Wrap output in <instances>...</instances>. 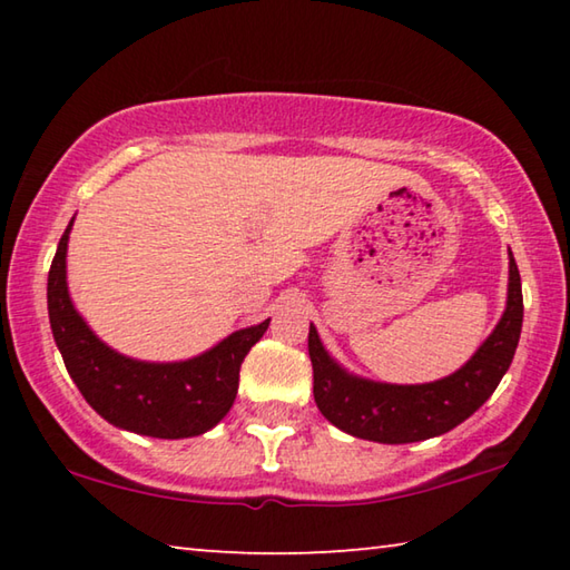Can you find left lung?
Instances as JSON below:
<instances>
[{
  "label": "left lung",
  "instance_id": "left-lung-1",
  "mask_svg": "<svg viewBox=\"0 0 570 570\" xmlns=\"http://www.w3.org/2000/svg\"><path fill=\"white\" fill-rule=\"evenodd\" d=\"M523 330V292L510 254L505 312L478 352L448 377L424 384H390L360 377L324 350L308 324L316 407L334 428L360 440L404 445L445 435L478 412L503 380Z\"/></svg>",
  "mask_w": 570,
  "mask_h": 570
}]
</instances>
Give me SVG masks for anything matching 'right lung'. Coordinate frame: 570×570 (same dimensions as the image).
<instances>
[{
  "label": "right lung",
  "mask_w": 570,
  "mask_h": 570,
  "mask_svg": "<svg viewBox=\"0 0 570 570\" xmlns=\"http://www.w3.org/2000/svg\"><path fill=\"white\" fill-rule=\"evenodd\" d=\"M72 224L75 218L57 244L47 276V312L77 390L102 420L135 435L183 440L216 428L236 400L240 362L272 320L228 334L204 354L180 362H146L115 352L82 320L67 288Z\"/></svg>",
  "instance_id": "1"
}]
</instances>
